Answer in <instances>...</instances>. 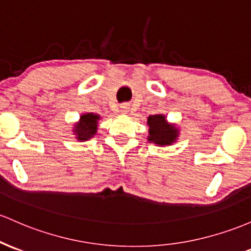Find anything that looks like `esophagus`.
I'll list each match as a JSON object with an SVG mask.
<instances>
[{"label": "esophagus", "mask_w": 251, "mask_h": 251, "mask_svg": "<svg viewBox=\"0 0 251 251\" xmlns=\"http://www.w3.org/2000/svg\"><path fill=\"white\" fill-rule=\"evenodd\" d=\"M120 111H121V113H124V114L128 113V111H130V104H128V103H123L120 106Z\"/></svg>", "instance_id": "esophagus-1"}]
</instances>
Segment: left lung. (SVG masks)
I'll return each mask as SVG.
<instances>
[{"instance_id": "8db88e82", "label": "left lung", "mask_w": 251, "mask_h": 251, "mask_svg": "<svg viewBox=\"0 0 251 251\" xmlns=\"http://www.w3.org/2000/svg\"><path fill=\"white\" fill-rule=\"evenodd\" d=\"M149 140L158 145H169L177 137V130L172 125H168L163 115H151L148 119Z\"/></svg>"}]
</instances>
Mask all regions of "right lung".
Returning a JSON list of instances; mask_svg holds the SVG:
<instances>
[{"label":"right lung","mask_w":251,"mask_h":251,"mask_svg":"<svg viewBox=\"0 0 251 251\" xmlns=\"http://www.w3.org/2000/svg\"><path fill=\"white\" fill-rule=\"evenodd\" d=\"M98 120L99 115L93 114H84L81 117V123L75 127V132L77 134V139L79 140H87L92 138L93 136L96 133L98 130Z\"/></svg>","instance_id":"1"}]
</instances>
